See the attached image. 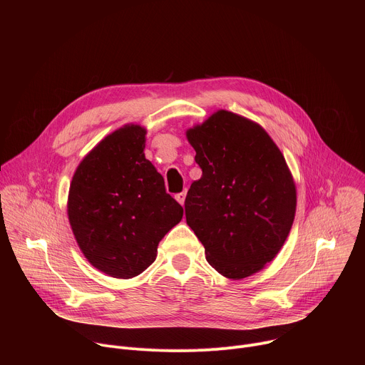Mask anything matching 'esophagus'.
<instances>
[{"label": "esophagus", "mask_w": 365, "mask_h": 365, "mask_svg": "<svg viewBox=\"0 0 365 365\" xmlns=\"http://www.w3.org/2000/svg\"><path fill=\"white\" fill-rule=\"evenodd\" d=\"M185 197H186V190H183V192H180V193L176 195V200H178L180 205L185 203Z\"/></svg>", "instance_id": "1"}]
</instances>
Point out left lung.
Masks as SVG:
<instances>
[{
	"label": "left lung",
	"instance_id": "8db88e82",
	"mask_svg": "<svg viewBox=\"0 0 365 365\" xmlns=\"http://www.w3.org/2000/svg\"><path fill=\"white\" fill-rule=\"evenodd\" d=\"M202 178L185 200L186 222L220 274L250 277L279 254L296 214V185L280 148L254 121L218 110L186 130Z\"/></svg>",
	"mask_w": 365,
	"mask_h": 365
}]
</instances>
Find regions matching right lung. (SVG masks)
Instances as JSON below:
<instances>
[{"label":"right lung","instance_id":"add662e5","mask_svg":"<svg viewBox=\"0 0 365 365\" xmlns=\"http://www.w3.org/2000/svg\"><path fill=\"white\" fill-rule=\"evenodd\" d=\"M147 130L125 124L79 163L68 195V218L85 258L115 279L141 274L183 207L144 155Z\"/></svg>","mask_w":365,"mask_h":365}]
</instances>
